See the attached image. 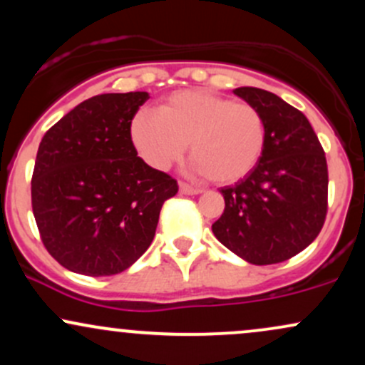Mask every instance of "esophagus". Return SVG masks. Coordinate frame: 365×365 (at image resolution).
<instances>
[{"mask_svg":"<svg viewBox=\"0 0 365 365\" xmlns=\"http://www.w3.org/2000/svg\"><path fill=\"white\" fill-rule=\"evenodd\" d=\"M180 192H182V194H185V195H197V194H200V188H195V187H190L188 185V183H180Z\"/></svg>","mask_w":365,"mask_h":365,"instance_id":"34e87169","label":"esophagus"}]
</instances>
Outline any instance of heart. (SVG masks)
Here are the masks:
<instances>
[{
    "label": "heart",
    "mask_w": 365,
    "mask_h": 365,
    "mask_svg": "<svg viewBox=\"0 0 365 365\" xmlns=\"http://www.w3.org/2000/svg\"><path fill=\"white\" fill-rule=\"evenodd\" d=\"M130 135L139 156L161 171L178 163L190 142L195 173L228 185L252 173L261 161L266 120L254 104L209 91H180L159 113H137Z\"/></svg>",
    "instance_id": "obj_1"
}]
</instances>
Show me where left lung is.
Instances as JSON below:
<instances>
[{"label":"left lung","mask_w":365,"mask_h":365,"mask_svg":"<svg viewBox=\"0 0 365 365\" xmlns=\"http://www.w3.org/2000/svg\"><path fill=\"white\" fill-rule=\"evenodd\" d=\"M266 120V148L250 175L221 188L225 211L212 233L247 262L278 264L319 235L328 212V165L302 111L257 87H238Z\"/></svg>","instance_id":"1"}]
</instances>
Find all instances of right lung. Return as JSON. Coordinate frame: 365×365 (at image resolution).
<instances>
[{
  "label": "right lung",
  "instance_id": "1",
  "mask_svg": "<svg viewBox=\"0 0 365 365\" xmlns=\"http://www.w3.org/2000/svg\"><path fill=\"white\" fill-rule=\"evenodd\" d=\"M148 92L99 94L44 133L32 173L41 240L66 269L118 274L153 242L163 204L178 183L137 156L132 120Z\"/></svg>",
  "mask_w": 365,
  "mask_h": 365
}]
</instances>
